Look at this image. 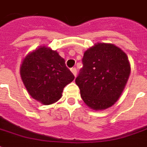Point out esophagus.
I'll return each instance as SVG.
<instances>
[{
	"label": "esophagus",
	"mask_w": 147,
	"mask_h": 147,
	"mask_svg": "<svg viewBox=\"0 0 147 147\" xmlns=\"http://www.w3.org/2000/svg\"><path fill=\"white\" fill-rule=\"evenodd\" d=\"M71 71L72 72V74H73L74 76H75V77L77 75V70L76 67H72V68H71Z\"/></svg>",
	"instance_id": "esophagus-1"
}]
</instances>
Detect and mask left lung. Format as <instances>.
Returning a JSON list of instances; mask_svg holds the SVG:
<instances>
[{
	"label": "left lung",
	"instance_id": "1",
	"mask_svg": "<svg viewBox=\"0 0 147 147\" xmlns=\"http://www.w3.org/2000/svg\"><path fill=\"white\" fill-rule=\"evenodd\" d=\"M76 79L83 102L94 110L109 108L120 98L129 78L126 53L113 44L98 43L87 49Z\"/></svg>",
	"mask_w": 147,
	"mask_h": 147
}]
</instances>
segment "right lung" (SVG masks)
Wrapping results in <instances>:
<instances>
[{"instance_id": "obj_1", "label": "right lung", "mask_w": 147, "mask_h": 147, "mask_svg": "<svg viewBox=\"0 0 147 147\" xmlns=\"http://www.w3.org/2000/svg\"><path fill=\"white\" fill-rule=\"evenodd\" d=\"M20 75L30 95L44 105L57 102L65 86L75 79L57 52L45 46L24 58Z\"/></svg>"}]
</instances>
